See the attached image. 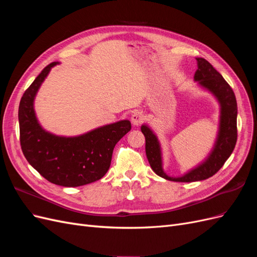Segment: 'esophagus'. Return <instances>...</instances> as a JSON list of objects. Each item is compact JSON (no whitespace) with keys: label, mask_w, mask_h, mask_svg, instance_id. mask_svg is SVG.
<instances>
[{"label":"esophagus","mask_w":257,"mask_h":257,"mask_svg":"<svg viewBox=\"0 0 257 257\" xmlns=\"http://www.w3.org/2000/svg\"><path fill=\"white\" fill-rule=\"evenodd\" d=\"M144 118H145V115H144L143 111L135 110L133 113H132L131 120H132V123H133L134 125H138V124L144 120Z\"/></svg>","instance_id":"esophagus-1"}]
</instances>
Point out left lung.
Masks as SVG:
<instances>
[{
    "label": "left lung",
    "mask_w": 257,
    "mask_h": 257,
    "mask_svg": "<svg viewBox=\"0 0 257 257\" xmlns=\"http://www.w3.org/2000/svg\"><path fill=\"white\" fill-rule=\"evenodd\" d=\"M196 61L197 71L194 75V80L199 84V87L211 93L220 104L219 131L208 158L183 176L170 177L163 169L162 149L157 135L147 124L142 125L149 164L155 174L169 181L194 182L212 177L230 157L237 143V100L235 93L222 75L207 60L196 58Z\"/></svg>",
    "instance_id": "1"
}]
</instances>
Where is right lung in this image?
<instances>
[{
  "instance_id": "obj_1",
  "label": "right lung",
  "mask_w": 257,
  "mask_h": 257,
  "mask_svg": "<svg viewBox=\"0 0 257 257\" xmlns=\"http://www.w3.org/2000/svg\"><path fill=\"white\" fill-rule=\"evenodd\" d=\"M46 66L23 93L18 119L20 145L30 165L53 184L75 188L103 178L110 167L115 144L131 131V122L121 120L79 136H57L38 122L34 99L50 69Z\"/></svg>"
}]
</instances>
